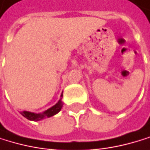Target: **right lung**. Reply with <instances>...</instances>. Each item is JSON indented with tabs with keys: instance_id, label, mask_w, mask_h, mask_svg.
<instances>
[{
	"instance_id": "obj_1",
	"label": "right lung",
	"mask_w": 150,
	"mask_h": 150,
	"mask_svg": "<svg viewBox=\"0 0 150 150\" xmlns=\"http://www.w3.org/2000/svg\"><path fill=\"white\" fill-rule=\"evenodd\" d=\"M63 95H61L62 97ZM63 107V102L61 100V99L58 101V103L56 105H54L53 107H51L50 108L47 109L46 111L40 113V114H35V113H32V112H28V111H23L21 112V115L25 117L28 120H32V121H40L43 118H46V117H50L52 115H56L57 113H59L61 108Z\"/></svg>"
}]
</instances>
